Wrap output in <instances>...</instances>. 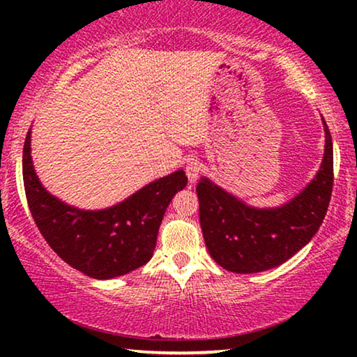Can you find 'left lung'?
<instances>
[{"label": "left lung", "mask_w": 357, "mask_h": 357, "mask_svg": "<svg viewBox=\"0 0 357 357\" xmlns=\"http://www.w3.org/2000/svg\"><path fill=\"white\" fill-rule=\"evenodd\" d=\"M22 178L29 209L53 252L94 280H114L146 265L174 195L185 188L183 170L139 188L104 209H81L48 192L32 160V128L22 151Z\"/></svg>", "instance_id": "1"}]
</instances>
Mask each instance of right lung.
I'll list each match as a JSON object with an SVG mask.
<instances>
[{"mask_svg": "<svg viewBox=\"0 0 357 357\" xmlns=\"http://www.w3.org/2000/svg\"><path fill=\"white\" fill-rule=\"evenodd\" d=\"M325 128V153L319 172L292 199L276 208H253L202 177L197 187L199 224L213 260L241 275L282 265L319 231L333 188V144Z\"/></svg>", "mask_w": 357, "mask_h": 357, "instance_id": "right-lung-1", "label": "right lung"}]
</instances>
